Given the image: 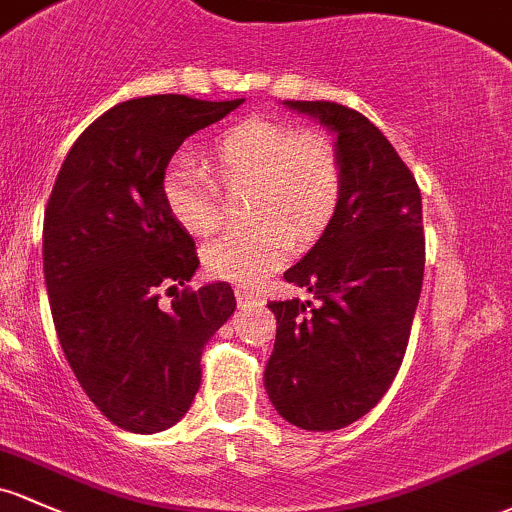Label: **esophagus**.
<instances>
[{
  "label": "esophagus",
  "instance_id": "esophagus-1",
  "mask_svg": "<svg viewBox=\"0 0 512 512\" xmlns=\"http://www.w3.org/2000/svg\"><path fill=\"white\" fill-rule=\"evenodd\" d=\"M234 295L239 305H263V295L258 293V290L254 293V290L249 288H236Z\"/></svg>",
  "mask_w": 512,
  "mask_h": 512
}]
</instances>
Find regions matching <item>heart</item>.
I'll use <instances>...</instances> for the list:
<instances>
[{"mask_svg":"<svg viewBox=\"0 0 512 512\" xmlns=\"http://www.w3.org/2000/svg\"><path fill=\"white\" fill-rule=\"evenodd\" d=\"M212 166L222 185L249 183L246 227L202 246V266L214 278L256 283L278 268L293 239L312 244L337 217L344 173L337 151L295 126L251 117L217 136ZM163 202L178 227L210 234L219 224V190L205 168L178 161L163 180Z\"/></svg>","mask_w":512,"mask_h":512,"instance_id":"obj_1","label":"heart"}]
</instances>
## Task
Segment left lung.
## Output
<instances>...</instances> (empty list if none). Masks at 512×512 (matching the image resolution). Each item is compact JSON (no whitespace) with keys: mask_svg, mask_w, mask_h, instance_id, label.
I'll list each match as a JSON object with an SVG mask.
<instances>
[{"mask_svg":"<svg viewBox=\"0 0 512 512\" xmlns=\"http://www.w3.org/2000/svg\"><path fill=\"white\" fill-rule=\"evenodd\" d=\"M337 136V217L283 273L310 300H278L263 383L290 425L342 430L386 395L408 349L425 273L422 197L410 168L364 114L337 102H283Z\"/></svg>","mask_w":512,"mask_h":512,"instance_id":"left-lung-1","label":"left lung"}]
</instances>
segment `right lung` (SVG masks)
<instances>
[{
	"label": "right lung",
	"instance_id": "1",
	"mask_svg": "<svg viewBox=\"0 0 512 512\" xmlns=\"http://www.w3.org/2000/svg\"><path fill=\"white\" fill-rule=\"evenodd\" d=\"M244 100H129L75 141L43 217V276L58 342L87 398L126 432L153 434L190 410L202 349L232 317L229 283L188 288L195 241L163 202L188 136ZM174 295L160 307V293Z\"/></svg>",
	"mask_w": 512,
	"mask_h": 512
}]
</instances>
